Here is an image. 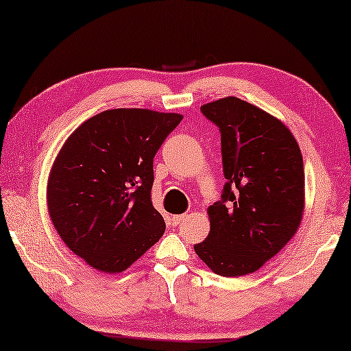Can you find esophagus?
Masks as SVG:
<instances>
[{"label":"esophagus","instance_id":"34e87169","mask_svg":"<svg viewBox=\"0 0 351 351\" xmlns=\"http://www.w3.org/2000/svg\"><path fill=\"white\" fill-rule=\"evenodd\" d=\"M186 217H188L186 215H176V216L171 217V221H172V223H176V226H177V223H182L183 221H185Z\"/></svg>","mask_w":351,"mask_h":351}]
</instances>
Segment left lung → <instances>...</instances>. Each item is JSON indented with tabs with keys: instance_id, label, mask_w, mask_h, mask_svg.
<instances>
[{
	"instance_id": "obj_1",
	"label": "left lung",
	"mask_w": 351,
	"mask_h": 351,
	"mask_svg": "<svg viewBox=\"0 0 351 351\" xmlns=\"http://www.w3.org/2000/svg\"><path fill=\"white\" fill-rule=\"evenodd\" d=\"M200 110L221 130L227 183L208 206L210 233L194 250L222 277L256 272L289 243L305 211V172L291 130L260 107L227 96Z\"/></svg>"
}]
</instances>
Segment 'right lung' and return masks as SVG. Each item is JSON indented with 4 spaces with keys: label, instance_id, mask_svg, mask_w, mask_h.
Segmentation results:
<instances>
[{
    "label": "right lung",
    "instance_id": "right-lung-1",
    "mask_svg": "<svg viewBox=\"0 0 351 351\" xmlns=\"http://www.w3.org/2000/svg\"><path fill=\"white\" fill-rule=\"evenodd\" d=\"M179 113L113 108L66 138L46 185L49 217L68 249L97 271L119 274L165 233L154 208V157Z\"/></svg>",
    "mask_w": 351,
    "mask_h": 351
}]
</instances>
